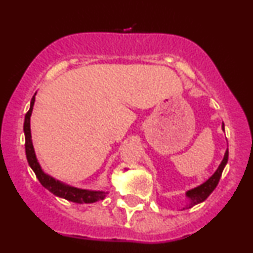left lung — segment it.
Instances as JSON below:
<instances>
[{"instance_id": "left-lung-1", "label": "left lung", "mask_w": 253, "mask_h": 253, "mask_svg": "<svg viewBox=\"0 0 253 253\" xmlns=\"http://www.w3.org/2000/svg\"><path fill=\"white\" fill-rule=\"evenodd\" d=\"M222 129H223V124H222ZM227 161H228V149L226 150L221 164L219 165V168H217V170L214 172V175L211 176L210 178H208L205 183H202L201 185H199V187L187 191V197L189 199L188 208H191L195 205H197V203L203 202L211 193H213V190L215 189L217 183L220 181V177H221L223 168H225V165L227 164Z\"/></svg>"}]
</instances>
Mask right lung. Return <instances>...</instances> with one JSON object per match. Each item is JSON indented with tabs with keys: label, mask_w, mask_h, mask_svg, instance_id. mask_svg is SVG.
<instances>
[{
	"label": "right lung",
	"mask_w": 253,
	"mask_h": 253,
	"mask_svg": "<svg viewBox=\"0 0 253 253\" xmlns=\"http://www.w3.org/2000/svg\"><path fill=\"white\" fill-rule=\"evenodd\" d=\"M34 101H36V95L32 97L30 110L26 113L25 117V124H24V132H25V149H26V157L32 170L36 173L37 178L42 183V187L46 189L50 190L52 194L56 196L63 197V199L68 200V201L76 202V203H94L98 201V200H103L106 197L104 191H92V190H85V189H78V188L70 187L64 183L56 181L53 177L48 176L45 173L38 163V159L36 157V152H34L33 144H32V135H31V115L32 110H33Z\"/></svg>",
	"instance_id": "1"
}]
</instances>
